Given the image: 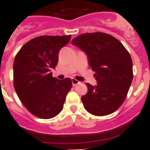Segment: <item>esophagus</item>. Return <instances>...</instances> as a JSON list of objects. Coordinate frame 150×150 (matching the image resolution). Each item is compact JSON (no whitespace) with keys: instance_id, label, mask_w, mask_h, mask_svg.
Here are the masks:
<instances>
[{"instance_id":"1","label":"esophagus","mask_w":150,"mask_h":150,"mask_svg":"<svg viewBox=\"0 0 150 150\" xmlns=\"http://www.w3.org/2000/svg\"><path fill=\"white\" fill-rule=\"evenodd\" d=\"M71 81H72V84L74 86H76L77 84H79V82L78 81V80H76V79H74V78H72V79H71Z\"/></svg>"}]
</instances>
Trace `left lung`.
<instances>
[{"mask_svg":"<svg viewBox=\"0 0 150 150\" xmlns=\"http://www.w3.org/2000/svg\"><path fill=\"white\" fill-rule=\"evenodd\" d=\"M71 43L86 52L95 72L98 85L86 83L88 91L81 98L84 108L98 116L115 112L124 102L133 79L129 52L120 40L102 32L82 34Z\"/></svg>","mask_w":150,"mask_h":150,"instance_id":"8db88e82","label":"left lung"}]
</instances>
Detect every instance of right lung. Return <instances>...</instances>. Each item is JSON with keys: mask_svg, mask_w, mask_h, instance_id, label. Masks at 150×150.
Masks as SVG:
<instances>
[{"mask_svg": "<svg viewBox=\"0 0 150 150\" xmlns=\"http://www.w3.org/2000/svg\"><path fill=\"white\" fill-rule=\"evenodd\" d=\"M71 35L40 36L22 46L13 63V85L26 109L40 119H51L62 110L72 88L69 78L52 77V68L59 61V50Z\"/></svg>", "mask_w": 150, "mask_h": 150, "instance_id": "1", "label": "right lung"}]
</instances>
